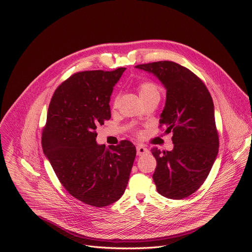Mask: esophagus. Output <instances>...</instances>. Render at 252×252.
<instances>
[{
	"label": "esophagus",
	"mask_w": 252,
	"mask_h": 252,
	"mask_svg": "<svg viewBox=\"0 0 252 252\" xmlns=\"http://www.w3.org/2000/svg\"><path fill=\"white\" fill-rule=\"evenodd\" d=\"M148 152H149L148 149L145 148L143 146H137V147H136V154H137L138 157H141V156H143V155L148 154Z\"/></svg>",
	"instance_id": "1"
}]
</instances>
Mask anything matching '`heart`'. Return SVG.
Here are the masks:
<instances>
[{
	"label": "heart",
	"mask_w": 252,
	"mask_h": 252,
	"mask_svg": "<svg viewBox=\"0 0 252 252\" xmlns=\"http://www.w3.org/2000/svg\"><path fill=\"white\" fill-rule=\"evenodd\" d=\"M138 93H139V96L142 97V96H146V95L153 94H159V90H158V88L155 84H153L151 82H145V83L139 84V86H138ZM117 101H118L117 97H115L112 100V106L113 107L117 106Z\"/></svg>",
	"instance_id": "obj_1"
}]
</instances>
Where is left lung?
Wrapping results in <instances>:
<instances>
[{"mask_svg":"<svg viewBox=\"0 0 252 252\" xmlns=\"http://www.w3.org/2000/svg\"><path fill=\"white\" fill-rule=\"evenodd\" d=\"M152 73L166 90L160 126L172 132L173 150H152L157 159L153 175L157 190L170 199H183L204 183L219 154L212 97L189 68L169 61L135 65Z\"/></svg>","mask_w":252,"mask_h":252,"instance_id":"1","label":"left lung"}]
</instances>
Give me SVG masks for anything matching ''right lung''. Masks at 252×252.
Returning a JSON list of instances; mask_svg holds the SVG:
<instances>
[{"label": "right lung", "instance_id": "1", "mask_svg": "<svg viewBox=\"0 0 252 252\" xmlns=\"http://www.w3.org/2000/svg\"><path fill=\"white\" fill-rule=\"evenodd\" d=\"M125 69L80 71L62 83L42 133L44 154L60 183L70 195L95 207L122 197L136 155L128 140L110 149L95 141L96 126L111 119V94Z\"/></svg>", "mask_w": 252, "mask_h": 252}]
</instances>
